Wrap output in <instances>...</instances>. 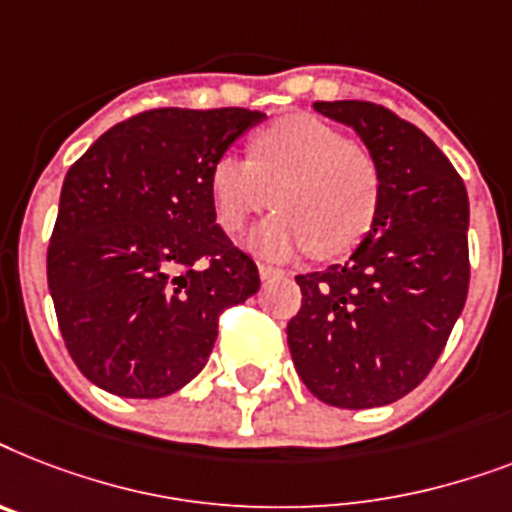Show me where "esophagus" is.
<instances>
[{"mask_svg":"<svg viewBox=\"0 0 512 512\" xmlns=\"http://www.w3.org/2000/svg\"><path fill=\"white\" fill-rule=\"evenodd\" d=\"M285 272H280V269L275 267H267V264H259V277L261 280H272V277H282Z\"/></svg>","mask_w":512,"mask_h":512,"instance_id":"obj_1","label":"esophagus"}]
</instances>
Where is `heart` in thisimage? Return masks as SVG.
I'll list each match as a JSON object with an SVG mask.
<instances>
[{"instance_id": "heart-1", "label": "heart", "mask_w": 512, "mask_h": 512, "mask_svg": "<svg viewBox=\"0 0 512 512\" xmlns=\"http://www.w3.org/2000/svg\"><path fill=\"white\" fill-rule=\"evenodd\" d=\"M216 224L240 232L275 200V214L248 237L267 259L312 248L333 259L357 248L380 203L378 163L338 126L309 113L277 118L251 140V161L222 153L208 171Z\"/></svg>"}]
</instances>
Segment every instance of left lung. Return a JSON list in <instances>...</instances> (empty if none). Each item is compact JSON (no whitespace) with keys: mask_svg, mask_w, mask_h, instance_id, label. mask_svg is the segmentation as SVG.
I'll return each instance as SVG.
<instances>
[{"mask_svg":"<svg viewBox=\"0 0 512 512\" xmlns=\"http://www.w3.org/2000/svg\"><path fill=\"white\" fill-rule=\"evenodd\" d=\"M351 126L378 163L375 222L343 264L298 275L293 365L317 399L383 407L436 365L468 298V192L418 126L365 100L314 102Z\"/></svg>","mask_w":512,"mask_h":512,"instance_id":"obj_1","label":"left lung"}]
</instances>
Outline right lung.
I'll return each mask as SVG.
<instances>
[{
	"label": "right lung",
	"instance_id": "1",
	"mask_svg": "<svg viewBox=\"0 0 512 512\" xmlns=\"http://www.w3.org/2000/svg\"><path fill=\"white\" fill-rule=\"evenodd\" d=\"M245 108H158L121 121L65 174L47 282L68 354L94 386L161 399L214 349L219 314L259 269L216 224L208 171L264 121Z\"/></svg>",
	"mask_w": 512,
	"mask_h": 512
}]
</instances>
